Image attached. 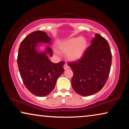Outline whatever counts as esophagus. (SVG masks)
Wrapping results in <instances>:
<instances>
[{"label":"esophagus","instance_id":"1","mask_svg":"<svg viewBox=\"0 0 129 129\" xmlns=\"http://www.w3.org/2000/svg\"><path fill=\"white\" fill-rule=\"evenodd\" d=\"M63 68H64V70H66V69H68L69 68V66H68L67 63H65V64H64V66H63Z\"/></svg>","mask_w":129,"mask_h":129}]
</instances>
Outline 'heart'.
Returning a JSON list of instances; mask_svg holds the SVG:
<instances>
[{
    "mask_svg": "<svg viewBox=\"0 0 129 129\" xmlns=\"http://www.w3.org/2000/svg\"><path fill=\"white\" fill-rule=\"evenodd\" d=\"M87 47V42L83 38H73L63 42L59 46L61 53L68 54L70 60L75 61L82 57Z\"/></svg>",
    "mask_w": 129,
    "mask_h": 129,
    "instance_id": "1",
    "label": "heart"
}]
</instances>
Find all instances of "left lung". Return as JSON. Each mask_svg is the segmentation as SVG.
Returning <instances> with one entry per match:
<instances>
[{
	"label": "left lung",
	"mask_w": 129,
	"mask_h": 129,
	"mask_svg": "<svg viewBox=\"0 0 129 129\" xmlns=\"http://www.w3.org/2000/svg\"><path fill=\"white\" fill-rule=\"evenodd\" d=\"M77 60L68 63L73 72L72 86L83 96L94 94L106 83L110 72L112 56L108 42L98 33Z\"/></svg>",
	"instance_id": "1"
}]
</instances>
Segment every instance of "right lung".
Instances as JSON below:
<instances>
[{
  "mask_svg": "<svg viewBox=\"0 0 129 129\" xmlns=\"http://www.w3.org/2000/svg\"><path fill=\"white\" fill-rule=\"evenodd\" d=\"M50 42L46 33L38 30L28 35L19 46L17 61L20 76L28 90L37 96L50 94L58 77L64 72V61L53 63L47 57L46 53L53 54L50 47H47L46 53L36 50L38 43Z\"/></svg>",
  "mask_w": 129,
  "mask_h": 129,
  "instance_id": "right-lung-1",
  "label": "right lung"
}]
</instances>
